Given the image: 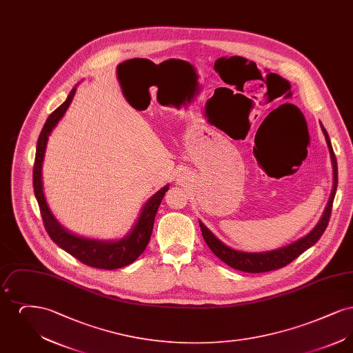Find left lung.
I'll use <instances>...</instances> for the list:
<instances>
[{"label":"left lung","mask_w":353,"mask_h":353,"mask_svg":"<svg viewBox=\"0 0 353 353\" xmlns=\"http://www.w3.org/2000/svg\"><path fill=\"white\" fill-rule=\"evenodd\" d=\"M321 131L325 136V141H327L330 154H331V160H332L334 186H332V192H331L328 203L324 209V213H323L321 219L318 222V225L305 236H303L301 239H298L296 242H294L288 246H285V248L275 249V250H271V252H245L230 249L229 246L222 243L219 238L213 234L200 221L202 236H203L206 245L228 266H230V268L235 270H239V271L254 272V274L281 269V268L287 266L288 263H291L294 259H296L301 254L305 252L307 249H310L311 246H314L319 241L320 236L323 235L324 230L327 229L328 222H330L331 212H332V203H334V199H335L336 188H337V161H336L335 153H334L332 145H331L330 136H328L325 128L323 125H321Z\"/></svg>","instance_id":"8db88e82"}]
</instances>
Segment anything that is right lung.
Here are the masks:
<instances>
[{"label":"right lung","mask_w":353,"mask_h":353,"mask_svg":"<svg viewBox=\"0 0 353 353\" xmlns=\"http://www.w3.org/2000/svg\"><path fill=\"white\" fill-rule=\"evenodd\" d=\"M77 87L71 90L68 99L63 101L55 111H52L50 117L46 120L37 143V152L33 167V188L35 199L39 205L41 216L45 225L48 234L61 249L81 261L84 265L97 268V269L115 270L124 268L134 262L141 252L145 250L150 239H151L153 222L157 213V209L161 200L168 190V185L156 192L141 209L139 219L131 230V233L125 235L119 241H98L91 238H83L79 235L72 234L68 232L54 216L43 194L42 188V163L46 151L48 139L50 136L52 128L58 124V121L68 111L70 103L75 95Z\"/></svg>","instance_id":"1"}]
</instances>
